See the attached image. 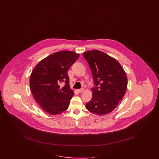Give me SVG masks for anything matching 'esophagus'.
Here are the masks:
<instances>
[{
  "label": "esophagus",
  "mask_w": 159,
  "mask_h": 159,
  "mask_svg": "<svg viewBox=\"0 0 159 159\" xmlns=\"http://www.w3.org/2000/svg\"><path fill=\"white\" fill-rule=\"evenodd\" d=\"M84 90V89L83 88H82V89H79V90H77V92H79V93H81L82 92H83Z\"/></svg>",
  "instance_id": "obj_1"
}]
</instances>
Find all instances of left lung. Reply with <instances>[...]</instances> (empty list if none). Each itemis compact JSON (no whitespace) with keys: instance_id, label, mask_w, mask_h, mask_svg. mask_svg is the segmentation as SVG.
<instances>
[{"instance_id":"obj_1","label":"left lung","mask_w":159,"mask_h":159,"mask_svg":"<svg viewBox=\"0 0 159 159\" xmlns=\"http://www.w3.org/2000/svg\"><path fill=\"white\" fill-rule=\"evenodd\" d=\"M90 67L95 87L92 89L91 101L87 109L98 116L113 111L123 98L128 80L124 69L115 58L98 50L83 53Z\"/></svg>"}]
</instances>
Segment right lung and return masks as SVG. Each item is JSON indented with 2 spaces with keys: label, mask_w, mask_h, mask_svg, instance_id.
Returning <instances> with one entry per match:
<instances>
[{
  "label": "right lung",
  "mask_w": 159,
  "mask_h": 159,
  "mask_svg": "<svg viewBox=\"0 0 159 159\" xmlns=\"http://www.w3.org/2000/svg\"><path fill=\"white\" fill-rule=\"evenodd\" d=\"M79 57L70 51L52 53L34 67L30 78V87L34 99L50 115L66 111L74 92L70 89L67 70ZM66 82L61 88L59 84Z\"/></svg>",
  "instance_id": "right-lung-1"
}]
</instances>
